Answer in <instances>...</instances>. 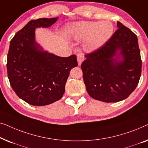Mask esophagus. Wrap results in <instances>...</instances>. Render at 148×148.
<instances>
[{
    "label": "esophagus",
    "mask_w": 148,
    "mask_h": 148,
    "mask_svg": "<svg viewBox=\"0 0 148 148\" xmlns=\"http://www.w3.org/2000/svg\"><path fill=\"white\" fill-rule=\"evenodd\" d=\"M77 60H78V62L79 65H80L82 64V62H83V60H84V54L82 53H77Z\"/></svg>",
    "instance_id": "obj_1"
}]
</instances>
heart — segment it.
I'll use <instances>...</instances> for the list:
<instances>
[{"mask_svg": "<svg viewBox=\"0 0 148 148\" xmlns=\"http://www.w3.org/2000/svg\"><path fill=\"white\" fill-rule=\"evenodd\" d=\"M114 27L111 22L80 21L72 27V35L75 39H85L89 49L95 50L105 45L113 34Z\"/></svg>", "mask_w": 148, "mask_h": 148, "instance_id": "heart-1", "label": "heart"}]
</instances>
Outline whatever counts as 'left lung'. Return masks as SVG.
I'll return each mask as SVG.
<instances>
[{
    "mask_svg": "<svg viewBox=\"0 0 148 148\" xmlns=\"http://www.w3.org/2000/svg\"><path fill=\"white\" fill-rule=\"evenodd\" d=\"M109 41L81 64L88 95L105 103L125 99L138 84L141 59L137 35L121 23Z\"/></svg>",
    "mask_w": 148,
    "mask_h": 148,
    "instance_id": "1",
    "label": "left lung"
}]
</instances>
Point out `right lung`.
<instances>
[{
  "mask_svg": "<svg viewBox=\"0 0 148 148\" xmlns=\"http://www.w3.org/2000/svg\"><path fill=\"white\" fill-rule=\"evenodd\" d=\"M58 18L30 21L10 42L8 78L16 95L29 105L44 106L61 99L70 70L78 66L76 55L60 57L35 41V29L49 27Z\"/></svg>",
  "mask_w": 148,
  "mask_h": 148,
  "instance_id": "add662e5",
  "label": "right lung"
}]
</instances>
